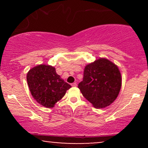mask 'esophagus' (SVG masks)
Instances as JSON below:
<instances>
[{
	"mask_svg": "<svg viewBox=\"0 0 148 148\" xmlns=\"http://www.w3.org/2000/svg\"><path fill=\"white\" fill-rule=\"evenodd\" d=\"M71 86H72V87H76V86H77V84H76V83L74 82V83H73V84H71Z\"/></svg>",
	"mask_w": 148,
	"mask_h": 148,
	"instance_id": "obj_1",
	"label": "esophagus"
}]
</instances>
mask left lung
Returning a JSON list of instances; mask_svg holds the SVG:
<instances>
[{
	"label": "left lung",
	"mask_w": 148,
	"mask_h": 148,
	"mask_svg": "<svg viewBox=\"0 0 148 148\" xmlns=\"http://www.w3.org/2000/svg\"><path fill=\"white\" fill-rule=\"evenodd\" d=\"M121 86L118 66L108 59L99 58L85 67L84 79L78 88L95 108H102L116 99Z\"/></svg>",
	"instance_id": "1"
}]
</instances>
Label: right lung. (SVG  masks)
Instances as JSON below:
<instances>
[{
    "label": "right lung",
    "mask_w": 148,
    "mask_h": 148,
    "mask_svg": "<svg viewBox=\"0 0 148 148\" xmlns=\"http://www.w3.org/2000/svg\"><path fill=\"white\" fill-rule=\"evenodd\" d=\"M26 79L33 97L46 108H53L71 88L57 74L55 67L47 64L30 69Z\"/></svg>",
    "instance_id": "obj_1"
}]
</instances>
